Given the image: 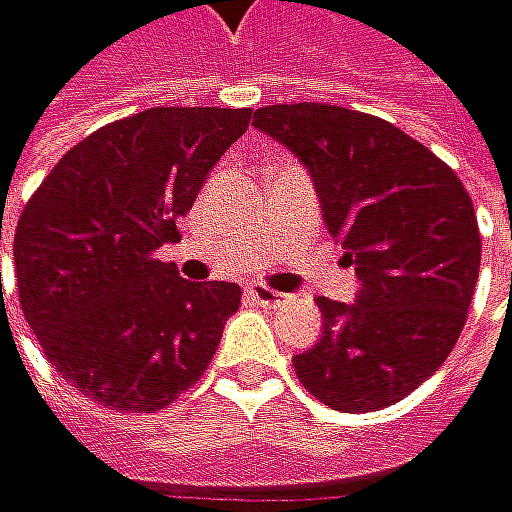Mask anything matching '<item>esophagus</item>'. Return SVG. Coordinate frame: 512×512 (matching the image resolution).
<instances>
[{
	"instance_id": "1",
	"label": "esophagus",
	"mask_w": 512,
	"mask_h": 512,
	"mask_svg": "<svg viewBox=\"0 0 512 512\" xmlns=\"http://www.w3.org/2000/svg\"><path fill=\"white\" fill-rule=\"evenodd\" d=\"M247 294H250V300H256V303L265 306V309H276V306L285 303V294H282V291H274V288H268V285H262V282H253V285L247 288Z\"/></svg>"
}]
</instances>
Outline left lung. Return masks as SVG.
Returning <instances> with one entry per match:
<instances>
[{"label":"left lung","mask_w":512,"mask_h":512,"mask_svg":"<svg viewBox=\"0 0 512 512\" xmlns=\"http://www.w3.org/2000/svg\"><path fill=\"white\" fill-rule=\"evenodd\" d=\"M253 125L309 168L323 221L355 265L358 300L317 297L323 335L294 355L303 387L344 414L387 408L449 358L481 268L475 206L457 174L379 116L271 104Z\"/></svg>","instance_id":"8db88e82"}]
</instances>
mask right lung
Masks as SVG:
<instances>
[{"label": "right lung", "mask_w": 512, "mask_h": 512, "mask_svg": "<svg viewBox=\"0 0 512 512\" xmlns=\"http://www.w3.org/2000/svg\"><path fill=\"white\" fill-rule=\"evenodd\" d=\"M253 110L151 107L69 148L14 233L19 306L60 379L122 414H154L203 376L236 282L160 262L209 168ZM2 241V221H0Z\"/></svg>", "instance_id": "1"}]
</instances>
